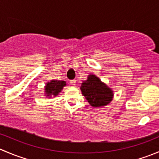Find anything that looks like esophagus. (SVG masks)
I'll return each mask as SVG.
<instances>
[{"instance_id":"esophagus-1","label":"esophagus","mask_w":159,"mask_h":159,"mask_svg":"<svg viewBox=\"0 0 159 159\" xmlns=\"http://www.w3.org/2000/svg\"><path fill=\"white\" fill-rule=\"evenodd\" d=\"M70 84H71V85H75V84H76V81H75V80H70Z\"/></svg>"}]
</instances>
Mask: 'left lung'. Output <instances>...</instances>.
Returning <instances> with one entry per match:
<instances>
[{"label":"left lung","mask_w":159,"mask_h":159,"mask_svg":"<svg viewBox=\"0 0 159 159\" xmlns=\"http://www.w3.org/2000/svg\"><path fill=\"white\" fill-rule=\"evenodd\" d=\"M80 89L89 103L94 108L105 106L113 98L114 94L111 89L102 82L96 75H89Z\"/></svg>","instance_id":"obj_1"}]
</instances>
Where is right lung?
<instances>
[{
  "label": "right lung",
  "mask_w": 159,
  "mask_h": 159,
  "mask_svg": "<svg viewBox=\"0 0 159 159\" xmlns=\"http://www.w3.org/2000/svg\"><path fill=\"white\" fill-rule=\"evenodd\" d=\"M66 85L65 81H57V80H51L50 82H48L44 87V94L47 97L51 98V96H57L61 91L63 88Z\"/></svg>",
  "instance_id": "obj_1"
}]
</instances>
